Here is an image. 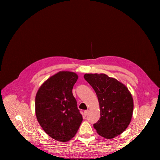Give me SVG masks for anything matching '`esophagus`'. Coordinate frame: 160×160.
Returning a JSON list of instances; mask_svg holds the SVG:
<instances>
[{
	"mask_svg": "<svg viewBox=\"0 0 160 160\" xmlns=\"http://www.w3.org/2000/svg\"><path fill=\"white\" fill-rule=\"evenodd\" d=\"M88 113H89V111H88V110L84 111V116H87V115H88Z\"/></svg>",
	"mask_w": 160,
	"mask_h": 160,
	"instance_id": "esophagus-1",
	"label": "esophagus"
}]
</instances>
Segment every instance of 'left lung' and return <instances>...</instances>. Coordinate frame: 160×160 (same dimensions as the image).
<instances>
[{
	"label": "left lung",
	"mask_w": 160,
	"mask_h": 160,
	"mask_svg": "<svg viewBox=\"0 0 160 160\" xmlns=\"http://www.w3.org/2000/svg\"><path fill=\"white\" fill-rule=\"evenodd\" d=\"M99 102L100 118L93 127L100 136L112 139L123 132L131 120L133 100L124 84L104 73L84 76Z\"/></svg>",
	"instance_id": "8db88e82"
}]
</instances>
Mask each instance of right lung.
<instances>
[{
  "mask_svg": "<svg viewBox=\"0 0 160 160\" xmlns=\"http://www.w3.org/2000/svg\"><path fill=\"white\" fill-rule=\"evenodd\" d=\"M78 78L74 72L60 71L40 86L36 96L38 122L49 136L60 142L71 140L82 121L72 93Z\"/></svg>",
  "mask_w": 160,
  "mask_h": 160,
  "instance_id": "right-lung-1",
  "label": "right lung"
}]
</instances>
